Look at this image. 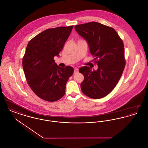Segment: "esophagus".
<instances>
[{
  "instance_id": "obj_1",
  "label": "esophagus",
  "mask_w": 148,
  "mask_h": 148,
  "mask_svg": "<svg viewBox=\"0 0 148 148\" xmlns=\"http://www.w3.org/2000/svg\"><path fill=\"white\" fill-rule=\"evenodd\" d=\"M77 71H78V68H74V74L77 73Z\"/></svg>"
}]
</instances>
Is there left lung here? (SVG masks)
Segmentation results:
<instances>
[{
  "mask_svg": "<svg viewBox=\"0 0 148 148\" xmlns=\"http://www.w3.org/2000/svg\"><path fill=\"white\" fill-rule=\"evenodd\" d=\"M75 29L88 42L98 65L96 71L86 66L79 69L84 77L80 84L82 91L89 98H102L113 90L124 69L123 42L114 29L97 22L77 25Z\"/></svg>",
  "mask_w": 148,
  "mask_h": 148,
  "instance_id": "left-lung-1",
  "label": "left lung"
}]
</instances>
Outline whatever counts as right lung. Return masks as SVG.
<instances>
[{"instance_id": "obj_1", "label": "right lung", "mask_w": 148, "mask_h": 148, "mask_svg": "<svg viewBox=\"0 0 148 148\" xmlns=\"http://www.w3.org/2000/svg\"><path fill=\"white\" fill-rule=\"evenodd\" d=\"M73 28L47 29L28 42L23 58V68L31 89L44 100L56 101L65 92L66 83L73 73L70 66H58L54 58L59 56Z\"/></svg>"}]
</instances>
